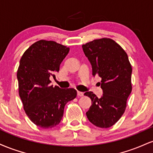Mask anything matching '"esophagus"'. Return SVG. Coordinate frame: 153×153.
I'll return each mask as SVG.
<instances>
[{
  "label": "esophagus",
  "instance_id": "1",
  "mask_svg": "<svg viewBox=\"0 0 153 153\" xmlns=\"http://www.w3.org/2000/svg\"><path fill=\"white\" fill-rule=\"evenodd\" d=\"M83 93L82 92H80V91H78V96H83Z\"/></svg>",
  "mask_w": 153,
  "mask_h": 153
}]
</instances>
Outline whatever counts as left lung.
Masks as SVG:
<instances>
[{"label":"left lung","instance_id":"left-lung-1","mask_svg":"<svg viewBox=\"0 0 153 153\" xmlns=\"http://www.w3.org/2000/svg\"><path fill=\"white\" fill-rule=\"evenodd\" d=\"M92 65L93 75L101 78L103 95L98 98L91 91L84 95L92 101L86 112L88 120L96 127L108 128L122 117L131 92V66L127 53L113 39H95L82 46Z\"/></svg>","mask_w":153,"mask_h":153}]
</instances>
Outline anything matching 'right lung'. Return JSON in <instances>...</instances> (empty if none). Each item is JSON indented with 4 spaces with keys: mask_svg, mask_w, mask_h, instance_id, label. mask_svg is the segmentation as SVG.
I'll return each mask as SVG.
<instances>
[{
    "mask_svg": "<svg viewBox=\"0 0 153 153\" xmlns=\"http://www.w3.org/2000/svg\"><path fill=\"white\" fill-rule=\"evenodd\" d=\"M70 49L53 41L39 40L25 51L17 71L19 94L26 115L38 127L59 124L65 106L76 97L74 88L50 85V77L59 72Z\"/></svg>",
    "mask_w": 153,
    "mask_h": 153,
    "instance_id": "1",
    "label": "right lung"
}]
</instances>
